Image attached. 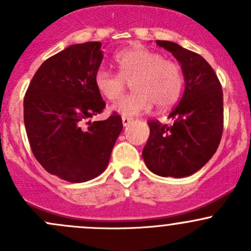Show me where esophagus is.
<instances>
[{"label":"esophagus","mask_w":251,"mask_h":251,"mask_svg":"<svg viewBox=\"0 0 251 251\" xmlns=\"http://www.w3.org/2000/svg\"><path fill=\"white\" fill-rule=\"evenodd\" d=\"M121 119H123V125H124V126H127L128 124H130L131 121H132V119L126 118V116H123V118H121Z\"/></svg>","instance_id":"1"}]
</instances>
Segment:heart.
<instances>
[{
	"instance_id": "b5f03b06",
	"label": "heart",
	"mask_w": 251,
	"mask_h": 251,
	"mask_svg": "<svg viewBox=\"0 0 251 251\" xmlns=\"http://www.w3.org/2000/svg\"><path fill=\"white\" fill-rule=\"evenodd\" d=\"M119 74L98 70L95 86L100 96L116 100L123 96L126 82H131L135 92L111 107L126 118L140 115L151 109H168L178 100L183 87V75L179 65L170 59H163L158 52L143 46L123 50L115 55Z\"/></svg>"
}]
</instances>
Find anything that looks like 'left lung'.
<instances>
[{"instance_id": "obj_1", "label": "left lung", "mask_w": 251, "mask_h": 251, "mask_svg": "<svg viewBox=\"0 0 251 251\" xmlns=\"http://www.w3.org/2000/svg\"><path fill=\"white\" fill-rule=\"evenodd\" d=\"M156 45L181 64L184 92L169 118L171 125L149 120L151 133L142 156L147 168L163 177L191 176L211 159L224 131V95L219 78L198 53L171 41Z\"/></svg>"}]
</instances>
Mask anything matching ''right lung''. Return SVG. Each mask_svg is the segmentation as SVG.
<instances>
[{
  "label": "right lung",
  "mask_w": 251,
  "mask_h": 251,
  "mask_svg": "<svg viewBox=\"0 0 251 251\" xmlns=\"http://www.w3.org/2000/svg\"><path fill=\"white\" fill-rule=\"evenodd\" d=\"M100 42L72 45L45 60L24 97V124L36 160L50 175L80 183L100 176L123 130L121 116L86 120L105 102L95 86Z\"/></svg>",
  "instance_id": "right-lung-1"
}]
</instances>
